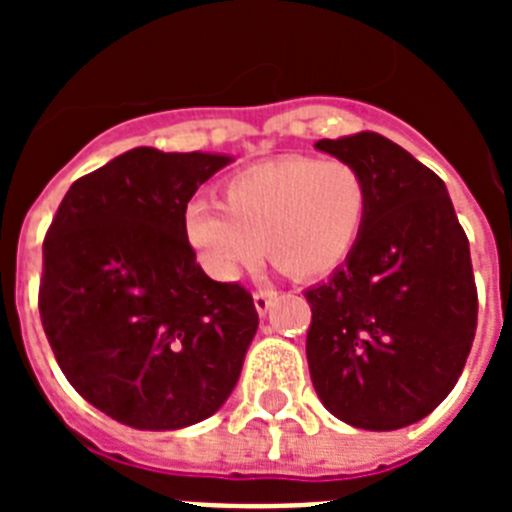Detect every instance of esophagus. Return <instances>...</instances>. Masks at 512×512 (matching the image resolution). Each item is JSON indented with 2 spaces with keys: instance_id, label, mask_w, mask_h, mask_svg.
<instances>
[{
  "instance_id": "esophagus-1",
  "label": "esophagus",
  "mask_w": 512,
  "mask_h": 512,
  "mask_svg": "<svg viewBox=\"0 0 512 512\" xmlns=\"http://www.w3.org/2000/svg\"><path fill=\"white\" fill-rule=\"evenodd\" d=\"M274 300H277V292H269V289H259V292L253 295V305H256V312H259V315H266V312L271 310V305H274Z\"/></svg>"
}]
</instances>
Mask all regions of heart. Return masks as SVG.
<instances>
[{
	"label": "heart",
	"instance_id": "heart-1",
	"mask_svg": "<svg viewBox=\"0 0 512 512\" xmlns=\"http://www.w3.org/2000/svg\"><path fill=\"white\" fill-rule=\"evenodd\" d=\"M225 200L184 207V238L202 269L233 282L266 251L297 279L336 271L359 243L369 187L341 158L284 156L248 166L225 182Z\"/></svg>",
	"mask_w": 512,
	"mask_h": 512
}]
</instances>
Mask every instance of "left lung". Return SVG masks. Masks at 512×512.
Masks as SVG:
<instances>
[{
    "label": "left lung",
    "instance_id": "1",
    "mask_svg": "<svg viewBox=\"0 0 512 512\" xmlns=\"http://www.w3.org/2000/svg\"><path fill=\"white\" fill-rule=\"evenodd\" d=\"M315 148L369 187L359 243L307 289V366L328 413L364 431L423 420L454 390L477 330L469 241L449 189L405 148L364 130Z\"/></svg>",
    "mask_w": 512,
    "mask_h": 512
}]
</instances>
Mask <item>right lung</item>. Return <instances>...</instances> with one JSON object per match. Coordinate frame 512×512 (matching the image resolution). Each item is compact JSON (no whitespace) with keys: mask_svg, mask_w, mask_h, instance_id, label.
<instances>
[{"mask_svg":"<svg viewBox=\"0 0 512 512\" xmlns=\"http://www.w3.org/2000/svg\"><path fill=\"white\" fill-rule=\"evenodd\" d=\"M228 153L133 148L81 176L43 243L40 320L61 372L112 420L179 431L223 408L259 315L210 279L184 207Z\"/></svg>","mask_w":512,"mask_h":512,"instance_id":"add662e5","label":"right lung"}]
</instances>
